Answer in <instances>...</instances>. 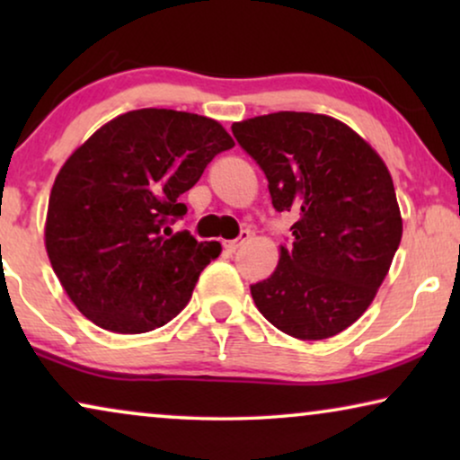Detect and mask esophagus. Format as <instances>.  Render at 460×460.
<instances>
[{
	"label": "esophagus",
	"mask_w": 460,
	"mask_h": 460,
	"mask_svg": "<svg viewBox=\"0 0 460 460\" xmlns=\"http://www.w3.org/2000/svg\"><path fill=\"white\" fill-rule=\"evenodd\" d=\"M249 238H251V234H249V232H241V236H238V238H234V241H228V243H224V249H226V251H228V253H236V251H238V249H241V247H243V244L249 241Z\"/></svg>",
	"instance_id": "obj_1"
}]
</instances>
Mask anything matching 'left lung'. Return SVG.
I'll return each mask as SVG.
<instances>
[{
    "instance_id": "obj_1",
    "label": "left lung",
    "mask_w": 460,
    "mask_h": 460,
    "mask_svg": "<svg viewBox=\"0 0 460 460\" xmlns=\"http://www.w3.org/2000/svg\"><path fill=\"white\" fill-rule=\"evenodd\" d=\"M232 134L266 173L274 209L297 217L274 274L251 287L257 310L295 339L337 335L373 304L402 241L392 173L329 115L280 111Z\"/></svg>"
}]
</instances>
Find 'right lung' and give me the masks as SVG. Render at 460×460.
Wrapping results in <instances>:
<instances>
[{"instance_id": "obj_1", "label": "right lung", "mask_w": 460, "mask_h": 460, "mask_svg": "<svg viewBox=\"0 0 460 460\" xmlns=\"http://www.w3.org/2000/svg\"><path fill=\"white\" fill-rule=\"evenodd\" d=\"M216 119L169 109L119 115L65 161L49 192L46 251L75 307L100 329L137 335L167 324L222 251L169 222L222 150Z\"/></svg>"}]
</instances>
